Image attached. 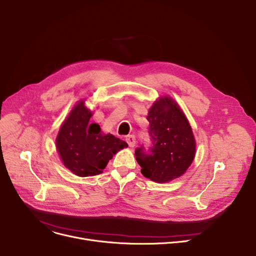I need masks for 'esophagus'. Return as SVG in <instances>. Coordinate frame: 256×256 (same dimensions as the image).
I'll return each instance as SVG.
<instances>
[{
    "mask_svg": "<svg viewBox=\"0 0 256 256\" xmlns=\"http://www.w3.org/2000/svg\"><path fill=\"white\" fill-rule=\"evenodd\" d=\"M126 140V142H128V144L130 147H134V146L136 145V137H134V134L128 136Z\"/></svg>",
    "mask_w": 256,
    "mask_h": 256,
    "instance_id": "obj_1",
    "label": "esophagus"
}]
</instances>
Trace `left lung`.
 <instances>
[{
  "label": "left lung",
  "mask_w": 256,
  "mask_h": 256,
  "mask_svg": "<svg viewBox=\"0 0 256 256\" xmlns=\"http://www.w3.org/2000/svg\"><path fill=\"white\" fill-rule=\"evenodd\" d=\"M147 120L151 145L134 150L141 173L160 183L180 177L196 154V141L185 115L173 100L164 96L153 104Z\"/></svg>",
  "instance_id": "1"
}]
</instances>
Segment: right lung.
<instances>
[{"mask_svg": "<svg viewBox=\"0 0 256 256\" xmlns=\"http://www.w3.org/2000/svg\"><path fill=\"white\" fill-rule=\"evenodd\" d=\"M92 113L81 100L62 124L56 147L64 164L80 177L103 173L108 162L128 144L115 136L100 132L96 124H90Z\"/></svg>", "mask_w": 256, "mask_h": 256, "instance_id": "obj_1", "label": "right lung"}]
</instances>
